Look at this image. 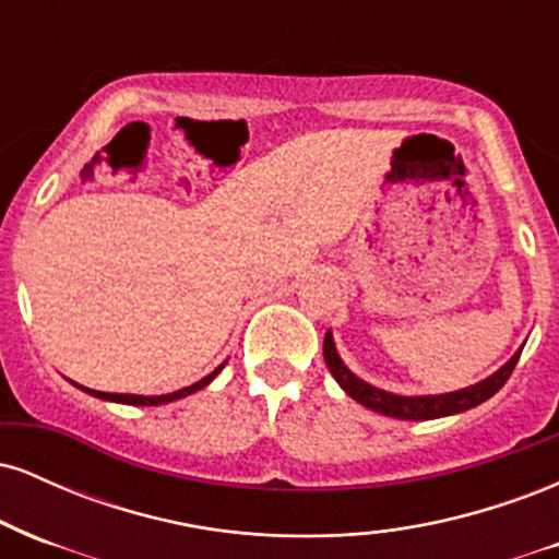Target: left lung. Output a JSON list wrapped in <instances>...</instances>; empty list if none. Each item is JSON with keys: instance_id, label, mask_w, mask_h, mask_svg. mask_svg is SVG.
<instances>
[{"instance_id": "left-lung-1", "label": "left lung", "mask_w": 559, "mask_h": 559, "mask_svg": "<svg viewBox=\"0 0 559 559\" xmlns=\"http://www.w3.org/2000/svg\"><path fill=\"white\" fill-rule=\"evenodd\" d=\"M323 357H325V365H329L331 376L338 381V386H342L352 400L365 404L368 409H376V413L389 415V418H400V420H433V418H444V415L465 413V409L476 407V404L486 402L489 396L497 394V391L507 383V378L512 376V370H515L521 352H518L504 368H499L497 373L486 378V381L476 383V386H467L463 391H452V394H439V396H400L360 381V378L349 373L346 365L338 360L331 333H325Z\"/></svg>"}]
</instances>
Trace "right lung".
Listing matches in <instances>:
<instances>
[{"mask_svg":"<svg viewBox=\"0 0 559 559\" xmlns=\"http://www.w3.org/2000/svg\"><path fill=\"white\" fill-rule=\"evenodd\" d=\"M223 368V365H221ZM221 368L215 370V373H210L207 378H202V381H197L194 386H186V389H181V391H173V394H163V396H136V394H105V391H94V389H83V391H88V394H94V396H99V400H110V402H123V404H165V402H173V400H181V396H189V394H194V391H199V389H204L207 386L210 381H213V378L221 373Z\"/></svg>","mask_w":559,"mask_h":559,"instance_id":"obj_1","label":"right lung"}]
</instances>
